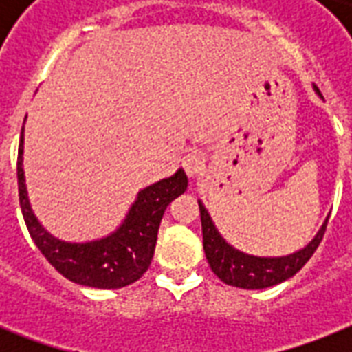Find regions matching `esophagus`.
Returning <instances> with one entry per match:
<instances>
[{"label": "esophagus", "instance_id": "1", "mask_svg": "<svg viewBox=\"0 0 352 352\" xmlns=\"http://www.w3.org/2000/svg\"><path fill=\"white\" fill-rule=\"evenodd\" d=\"M182 168H184V171H186L190 177L201 173V171L204 170L203 155L197 153V151H192V153L184 155V159H182Z\"/></svg>", "mask_w": 352, "mask_h": 352}]
</instances>
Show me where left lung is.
<instances>
[{
	"mask_svg": "<svg viewBox=\"0 0 352 352\" xmlns=\"http://www.w3.org/2000/svg\"><path fill=\"white\" fill-rule=\"evenodd\" d=\"M318 95H322L316 87ZM201 212V225H203V246L210 268L221 281L239 289H267L272 285L283 283L285 279L292 278L296 272H300L301 267L312 257L320 246L327 228V223L322 226L316 237L301 250L283 257H257L248 256L243 252L235 250L234 246L226 243L221 234L215 230L214 223L210 219L208 212L199 203Z\"/></svg>",
	"mask_w": 352,
	"mask_h": 352,
	"instance_id": "left-lung-1",
	"label": "left lung"
}]
</instances>
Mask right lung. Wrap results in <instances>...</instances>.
<instances>
[{"label": "right lung", "instance_id": "1", "mask_svg": "<svg viewBox=\"0 0 352 352\" xmlns=\"http://www.w3.org/2000/svg\"><path fill=\"white\" fill-rule=\"evenodd\" d=\"M21 164L23 127L18 149V192L27 230L58 272L73 283L95 289H122L142 278L153 259L157 234L168 204L188 188L186 173L179 170L170 179H162L138 192L126 221L115 234L91 243H65L52 237L32 214Z\"/></svg>", "mask_w": 352, "mask_h": 352}]
</instances>
